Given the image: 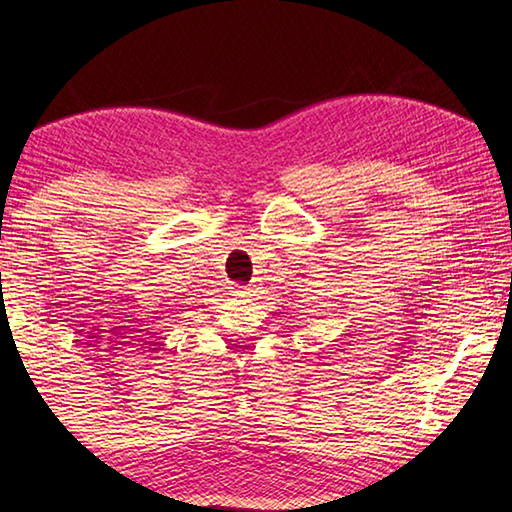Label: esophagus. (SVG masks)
I'll return each instance as SVG.
<instances>
[{
	"label": "esophagus",
	"mask_w": 512,
	"mask_h": 512,
	"mask_svg": "<svg viewBox=\"0 0 512 512\" xmlns=\"http://www.w3.org/2000/svg\"><path fill=\"white\" fill-rule=\"evenodd\" d=\"M257 292H259V290H257L255 286H248V288H246V295H248V297H257Z\"/></svg>",
	"instance_id": "obj_1"
}]
</instances>
